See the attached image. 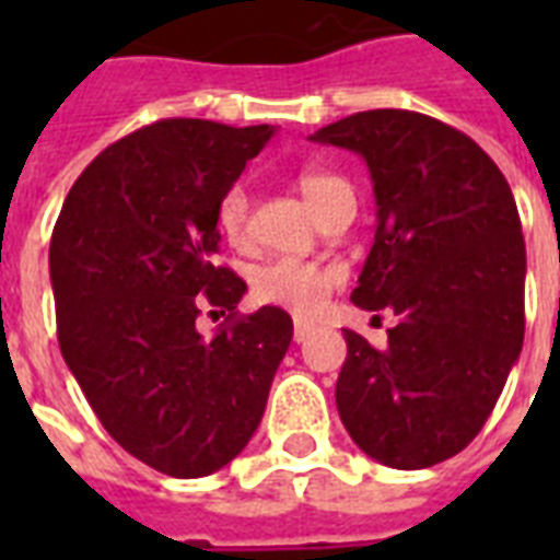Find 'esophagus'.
<instances>
[{"instance_id":"esophagus-1","label":"esophagus","mask_w":560,"mask_h":560,"mask_svg":"<svg viewBox=\"0 0 560 560\" xmlns=\"http://www.w3.org/2000/svg\"><path fill=\"white\" fill-rule=\"evenodd\" d=\"M311 331H314V325L302 323V319H296V323H293V340L296 342H305L307 337H311Z\"/></svg>"}]
</instances>
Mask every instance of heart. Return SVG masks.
<instances>
[{
  "mask_svg": "<svg viewBox=\"0 0 560 560\" xmlns=\"http://www.w3.org/2000/svg\"><path fill=\"white\" fill-rule=\"evenodd\" d=\"M296 188L307 200V206L319 211L340 194H349V183L319 165H302L296 171ZM218 229L229 244L244 249L249 246L253 229H249V191L244 183H232L218 200ZM340 284V270L331 264L299 261V258H270L258 264L249 279L255 302L261 305L288 307L299 316L316 314L331 296V290Z\"/></svg>",
  "mask_w": 560,
  "mask_h": 560,
  "instance_id": "heart-1",
  "label": "heart"
}]
</instances>
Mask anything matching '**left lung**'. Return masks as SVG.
I'll use <instances>...</instances> for the list:
<instances>
[{"label": "left lung", "instance_id": "obj_1", "mask_svg": "<svg viewBox=\"0 0 560 560\" xmlns=\"http://www.w3.org/2000/svg\"><path fill=\"white\" fill-rule=\"evenodd\" d=\"M360 153L377 229L351 302L395 311L386 349L346 328L337 409L372 459L418 470L465 451L523 349L526 244L503 171L470 136L369 109L311 136Z\"/></svg>", "mask_w": 560, "mask_h": 560}]
</instances>
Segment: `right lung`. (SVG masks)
I'll list each match as a JSON object with an SVG mask.
<instances>
[{"instance_id": "add662e5", "label": "right lung", "mask_w": 560, "mask_h": 560, "mask_svg": "<svg viewBox=\"0 0 560 560\" xmlns=\"http://www.w3.org/2000/svg\"><path fill=\"white\" fill-rule=\"evenodd\" d=\"M270 136L153 121L83 168L51 232L66 366L104 430L168 477H206L244 451L293 340L281 307L237 314L244 279L214 264L220 194ZM202 304L230 311L211 338L196 331Z\"/></svg>"}]
</instances>
